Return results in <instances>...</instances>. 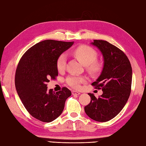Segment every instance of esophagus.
I'll list each match as a JSON object with an SVG mask.
<instances>
[{
    "instance_id": "34e87169",
    "label": "esophagus",
    "mask_w": 146,
    "mask_h": 146,
    "mask_svg": "<svg viewBox=\"0 0 146 146\" xmlns=\"http://www.w3.org/2000/svg\"><path fill=\"white\" fill-rule=\"evenodd\" d=\"M72 94L73 95H80L81 93H80V92H77V91H75V90H72Z\"/></svg>"
}]
</instances>
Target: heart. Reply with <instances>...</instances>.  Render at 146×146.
Segmentation results:
<instances>
[{
  "mask_svg": "<svg viewBox=\"0 0 146 146\" xmlns=\"http://www.w3.org/2000/svg\"><path fill=\"white\" fill-rule=\"evenodd\" d=\"M73 54L88 69L92 72H96L100 68V64L96 61L97 53L94 49L86 45L80 46L73 51ZM67 57L65 54H62L56 60V68L59 72L64 71L65 68ZM84 77L76 75L70 76L66 79L67 83L74 88H79L82 83L86 82Z\"/></svg>",
  "mask_w": 146,
  "mask_h": 146,
  "instance_id": "obj_1",
  "label": "heart"
}]
</instances>
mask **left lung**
Wrapping results in <instances>:
<instances>
[{
    "label": "left lung",
    "mask_w": 146,
    "mask_h": 146,
    "mask_svg": "<svg viewBox=\"0 0 146 146\" xmlns=\"http://www.w3.org/2000/svg\"><path fill=\"white\" fill-rule=\"evenodd\" d=\"M91 44L100 51L104 58L101 74L92 84L102 89L103 93L98 98L88 93L91 101L84 107V111L91 119L106 122L116 116L127 102L131 92L132 68L126 54L107 41L94 40Z\"/></svg>",
    "instance_id": "1"
}]
</instances>
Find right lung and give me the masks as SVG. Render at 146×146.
I'll return each instance as SVG.
<instances>
[{"mask_svg":"<svg viewBox=\"0 0 146 146\" xmlns=\"http://www.w3.org/2000/svg\"><path fill=\"white\" fill-rule=\"evenodd\" d=\"M74 42L45 40L29 48L21 57L15 75L19 97L30 114L40 121L49 123L64 111L71 92L64 87L59 92L48 90L49 79L58 76L56 60Z\"/></svg>","mask_w":146,"mask_h":146,"instance_id":"obj_1","label":"right lung"}]
</instances>
